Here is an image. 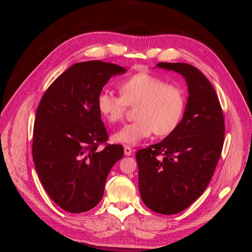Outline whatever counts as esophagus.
I'll use <instances>...</instances> for the list:
<instances>
[{
  "mask_svg": "<svg viewBox=\"0 0 252 252\" xmlns=\"http://www.w3.org/2000/svg\"><path fill=\"white\" fill-rule=\"evenodd\" d=\"M132 151L133 150H132L131 147H129V146H127V145H125V146H124V152H125L126 156H131Z\"/></svg>",
  "mask_w": 252,
  "mask_h": 252,
  "instance_id": "34e87169",
  "label": "esophagus"
}]
</instances>
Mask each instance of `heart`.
I'll return each instance as SVG.
<instances>
[{"mask_svg":"<svg viewBox=\"0 0 252 252\" xmlns=\"http://www.w3.org/2000/svg\"><path fill=\"white\" fill-rule=\"evenodd\" d=\"M120 94L103 89L96 98L97 109L109 123L124 119L128 106H136L132 123L113 134L114 142L135 145L154 133L168 135L175 130L186 105L182 88L147 72L134 74L120 84Z\"/></svg>","mask_w":252,"mask_h":252,"instance_id":"1","label":"heart"}]
</instances>
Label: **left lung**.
Here are the masks:
<instances>
[{"mask_svg":"<svg viewBox=\"0 0 252 252\" xmlns=\"http://www.w3.org/2000/svg\"><path fill=\"white\" fill-rule=\"evenodd\" d=\"M157 66L181 73L189 96L175 130L136 152L139 189L149 209L175 215L188 208L209 184L223 149L224 116L215 88L197 68L186 63Z\"/></svg>","mask_w":252,"mask_h":252,"instance_id":"obj_1","label":"left lung"}]
</instances>
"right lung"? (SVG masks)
Segmentation results:
<instances>
[{
  "mask_svg": "<svg viewBox=\"0 0 252 252\" xmlns=\"http://www.w3.org/2000/svg\"><path fill=\"white\" fill-rule=\"evenodd\" d=\"M124 67L101 61L72 65L53 81L37 106L32 158L44 189L61 208L81 213L102 200L112 166L124 155L122 145H98L108 133L96 98Z\"/></svg>",
  "mask_w": 252,
  "mask_h": 252,
  "instance_id": "right-lung-1",
  "label": "right lung"
}]
</instances>
